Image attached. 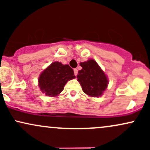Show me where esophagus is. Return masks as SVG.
Here are the masks:
<instances>
[{
	"label": "esophagus",
	"instance_id": "34e87169",
	"mask_svg": "<svg viewBox=\"0 0 150 150\" xmlns=\"http://www.w3.org/2000/svg\"><path fill=\"white\" fill-rule=\"evenodd\" d=\"M77 72H78V70H77V69H76V68H75V69H74V73H75V76L77 75Z\"/></svg>",
	"mask_w": 150,
	"mask_h": 150
}]
</instances>
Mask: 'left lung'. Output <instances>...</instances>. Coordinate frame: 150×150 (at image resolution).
<instances>
[{
	"mask_svg": "<svg viewBox=\"0 0 150 150\" xmlns=\"http://www.w3.org/2000/svg\"><path fill=\"white\" fill-rule=\"evenodd\" d=\"M82 70H79L77 81L83 92L90 97H99L106 89L108 80L103 70L94 60L80 63Z\"/></svg>",
	"mask_w": 150,
	"mask_h": 150,
	"instance_id": "obj_1",
	"label": "left lung"
}]
</instances>
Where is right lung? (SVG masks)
Listing matches in <instances>:
<instances>
[{"label":"right lung","mask_w":150,"mask_h":150,"mask_svg":"<svg viewBox=\"0 0 150 150\" xmlns=\"http://www.w3.org/2000/svg\"><path fill=\"white\" fill-rule=\"evenodd\" d=\"M75 77L73 70L69 65L54 62L41 73L39 86L46 95L56 97L63 90L67 82Z\"/></svg>","instance_id":"1"}]
</instances>
